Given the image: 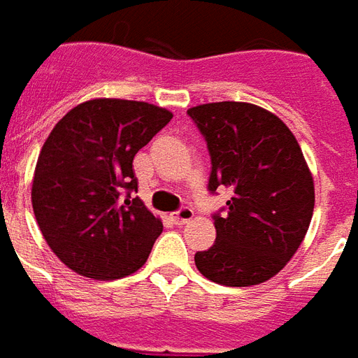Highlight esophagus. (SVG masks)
<instances>
[{
    "instance_id": "1",
    "label": "esophagus",
    "mask_w": 358,
    "mask_h": 358,
    "mask_svg": "<svg viewBox=\"0 0 358 358\" xmlns=\"http://www.w3.org/2000/svg\"><path fill=\"white\" fill-rule=\"evenodd\" d=\"M194 217V211L190 210V208H181L176 213H171V219L176 221L177 225H185V223H189L190 219Z\"/></svg>"
}]
</instances>
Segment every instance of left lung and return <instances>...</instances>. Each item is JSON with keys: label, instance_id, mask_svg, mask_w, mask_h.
Here are the masks:
<instances>
[{"label": "left lung", "instance_id": "1", "mask_svg": "<svg viewBox=\"0 0 358 358\" xmlns=\"http://www.w3.org/2000/svg\"><path fill=\"white\" fill-rule=\"evenodd\" d=\"M189 116L211 156L210 190H231L215 215V244L194 255L215 284L255 286L278 275L301 246L315 208V182L299 143L273 112L252 103L198 104Z\"/></svg>", "mask_w": 358, "mask_h": 358}]
</instances>
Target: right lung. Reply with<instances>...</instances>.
<instances>
[{
    "instance_id": "1",
    "label": "right lung",
    "mask_w": 358,
    "mask_h": 358,
    "mask_svg": "<svg viewBox=\"0 0 358 358\" xmlns=\"http://www.w3.org/2000/svg\"><path fill=\"white\" fill-rule=\"evenodd\" d=\"M171 118L156 104L101 96L74 106L49 133L32 208L49 248L74 273L116 280L147 263L164 227L129 196L133 158Z\"/></svg>"
}]
</instances>
